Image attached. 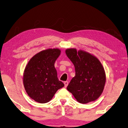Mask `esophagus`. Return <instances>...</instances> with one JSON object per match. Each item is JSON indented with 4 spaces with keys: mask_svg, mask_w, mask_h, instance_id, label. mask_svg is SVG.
Listing matches in <instances>:
<instances>
[{
    "mask_svg": "<svg viewBox=\"0 0 128 128\" xmlns=\"http://www.w3.org/2000/svg\"><path fill=\"white\" fill-rule=\"evenodd\" d=\"M64 87H66L68 86V81H65V82H64Z\"/></svg>",
    "mask_w": 128,
    "mask_h": 128,
    "instance_id": "1",
    "label": "esophagus"
}]
</instances>
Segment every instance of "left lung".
I'll use <instances>...</instances> for the list:
<instances>
[{
	"instance_id": "obj_1",
	"label": "left lung",
	"mask_w": 128,
	"mask_h": 128,
	"mask_svg": "<svg viewBox=\"0 0 128 128\" xmlns=\"http://www.w3.org/2000/svg\"><path fill=\"white\" fill-rule=\"evenodd\" d=\"M68 57L75 67V76L67 90L82 104L95 101L103 91L106 77L99 60L92 54L76 49L66 50Z\"/></svg>"
}]
</instances>
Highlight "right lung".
I'll list each match as a JSON object with an SVG mask.
<instances>
[{"label": "right lung", "instance_id": "add662e5", "mask_svg": "<svg viewBox=\"0 0 128 128\" xmlns=\"http://www.w3.org/2000/svg\"><path fill=\"white\" fill-rule=\"evenodd\" d=\"M60 54L59 49L42 50L31 58L25 68L23 84L27 94L34 101L46 103L64 86L58 80L54 67Z\"/></svg>", "mask_w": 128, "mask_h": 128}]
</instances>
